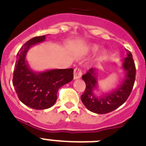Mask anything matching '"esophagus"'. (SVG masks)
<instances>
[{"label":"esophagus","mask_w":146,"mask_h":146,"mask_svg":"<svg viewBox=\"0 0 146 146\" xmlns=\"http://www.w3.org/2000/svg\"><path fill=\"white\" fill-rule=\"evenodd\" d=\"M82 75V70L80 68H75L74 69V72H73V79H80Z\"/></svg>","instance_id":"1"}]
</instances>
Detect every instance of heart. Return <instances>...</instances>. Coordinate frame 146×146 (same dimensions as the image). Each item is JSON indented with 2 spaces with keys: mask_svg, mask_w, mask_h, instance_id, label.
<instances>
[{
  "mask_svg": "<svg viewBox=\"0 0 146 146\" xmlns=\"http://www.w3.org/2000/svg\"><path fill=\"white\" fill-rule=\"evenodd\" d=\"M99 48H100V46H98V45L94 44L90 46V50H91V51H93V52H96V51H97V50H99ZM105 56H106V52H105V51H103V52H101L100 57H101V58H104Z\"/></svg>",
  "mask_w": 146,
  "mask_h": 146,
  "instance_id": "1",
  "label": "heart"
}]
</instances>
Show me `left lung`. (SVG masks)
Instances as JSON below:
<instances>
[{
	"mask_svg": "<svg viewBox=\"0 0 146 146\" xmlns=\"http://www.w3.org/2000/svg\"><path fill=\"white\" fill-rule=\"evenodd\" d=\"M127 57L122 60V69L125 71V78L115 90L111 93L96 96L94 90L98 88L96 68H90L82 79L86 84L84 94L81 100L84 105L91 112L104 114L118 108L127 100L133 89L136 76L135 64L131 52L127 50Z\"/></svg>",
	"mask_w": 146,
	"mask_h": 146,
	"instance_id": "1",
	"label": "left lung"
}]
</instances>
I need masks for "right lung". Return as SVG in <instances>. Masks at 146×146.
Segmentation results:
<instances>
[{
	"label": "right lung",
	"instance_id": "add662e5",
	"mask_svg": "<svg viewBox=\"0 0 146 146\" xmlns=\"http://www.w3.org/2000/svg\"><path fill=\"white\" fill-rule=\"evenodd\" d=\"M46 35L37 36L26 42L17 54L13 84L21 102L31 108L43 110L52 107L60 88L73 79V69H52L35 72L26 56L30 47L44 41Z\"/></svg>",
	"mask_w": 146,
	"mask_h": 146
}]
</instances>
